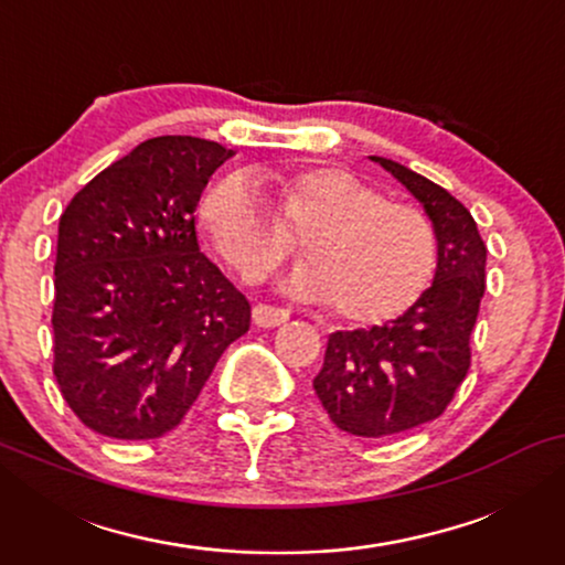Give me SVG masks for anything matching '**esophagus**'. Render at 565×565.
I'll list each match as a JSON object with an SVG mask.
<instances>
[{"label": "esophagus", "mask_w": 565, "mask_h": 565, "mask_svg": "<svg viewBox=\"0 0 565 565\" xmlns=\"http://www.w3.org/2000/svg\"><path fill=\"white\" fill-rule=\"evenodd\" d=\"M288 311L285 308H275V306H267V303H257L252 308V319L257 327L262 329H275L280 327V323L288 321Z\"/></svg>", "instance_id": "esophagus-1"}]
</instances>
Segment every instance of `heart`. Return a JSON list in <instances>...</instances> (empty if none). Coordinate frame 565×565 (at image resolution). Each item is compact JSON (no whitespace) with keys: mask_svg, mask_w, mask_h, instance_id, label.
<instances>
[{"mask_svg":"<svg viewBox=\"0 0 565 565\" xmlns=\"http://www.w3.org/2000/svg\"><path fill=\"white\" fill-rule=\"evenodd\" d=\"M213 249L257 280L292 252V236L308 257L288 288L306 300H329L339 321L375 327L419 303L437 273L431 223L408 205L342 167H308L275 182V215L246 172L215 180L200 200Z\"/></svg>","mask_w":565,"mask_h":565,"instance_id":"1","label":"heart"}]
</instances>
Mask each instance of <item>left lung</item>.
<instances>
[{
    "label": "left lung",
    "instance_id": "left-lung-1",
    "mask_svg": "<svg viewBox=\"0 0 565 565\" xmlns=\"http://www.w3.org/2000/svg\"><path fill=\"white\" fill-rule=\"evenodd\" d=\"M427 211L437 236L431 288L383 327L334 331L313 391L329 419L358 437L422 427L450 406L470 367V331L486 290V244L460 200L398 161L370 157Z\"/></svg>",
    "mask_w": 565,
    "mask_h": 565
}]
</instances>
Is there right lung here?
I'll return each instance as SVG.
<instances>
[{
	"label": "right lung",
	"mask_w": 565,
	"mask_h": 565,
	"mask_svg": "<svg viewBox=\"0 0 565 565\" xmlns=\"http://www.w3.org/2000/svg\"><path fill=\"white\" fill-rule=\"evenodd\" d=\"M231 151L159 136L72 198L53 267V375L84 427L157 439L184 419L252 306L200 252L195 207Z\"/></svg>",
	"instance_id": "add662e5"
}]
</instances>
